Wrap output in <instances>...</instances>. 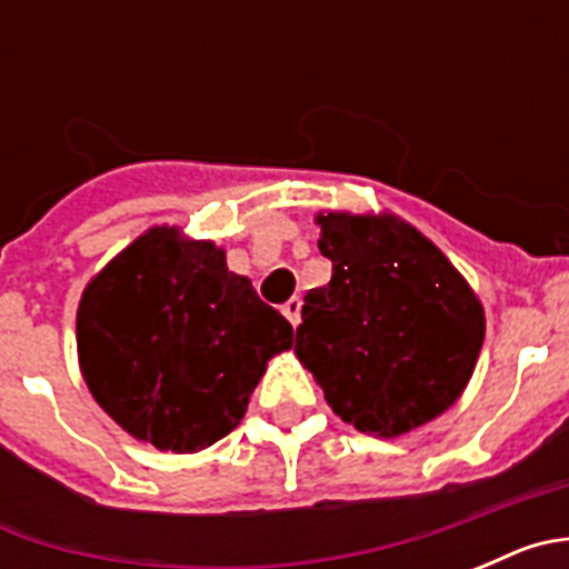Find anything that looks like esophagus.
<instances>
[{
  "label": "esophagus",
  "instance_id": "34e87169",
  "mask_svg": "<svg viewBox=\"0 0 569 569\" xmlns=\"http://www.w3.org/2000/svg\"><path fill=\"white\" fill-rule=\"evenodd\" d=\"M281 313L288 316V321L293 325V328H299L301 321V299L299 296H293V299L284 301V308H281Z\"/></svg>",
  "mask_w": 569,
  "mask_h": 569
}]
</instances>
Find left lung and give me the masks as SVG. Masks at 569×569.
Wrapping results in <instances>:
<instances>
[{
	"label": "left lung",
	"instance_id": "left-lung-1",
	"mask_svg": "<svg viewBox=\"0 0 569 569\" xmlns=\"http://www.w3.org/2000/svg\"><path fill=\"white\" fill-rule=\"evenodd\" d=\"M333 279L305 296L293 353L341 421L399 439L465 393L485 308L433 241L390 213L316 216Z\"/></svg>",
	"mask_w": 569,
	"mask_h": 569
}]
</instances>
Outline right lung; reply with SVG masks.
<instances>
[{"label":"right lung","mask_w":569,"mask_h":569,"mask_svg":"<svg viewBox=\"0 0 569 569\" xmlns=\"http://www.w3.org/2000/svg\"><path fill=\"white\" fill-rule=\"evenodd\" d=\"M290 321L213 241L144 230L88 281L77 353L90 396L133 439L199 453L233 430Z\"/></svg>","instance_id":"1"}]
</instances>
